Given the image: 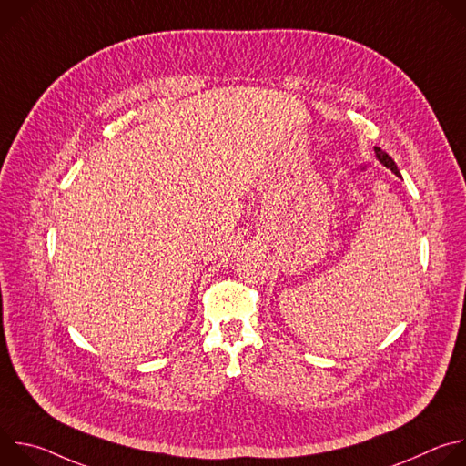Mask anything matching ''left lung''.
Instances as JSON below:
<instances>
[{"label":"left lung","mask_w":466,"mask_h":466,"mask_svg":"<svg viewBox=\"0 0 466 466\" xmlns=\"http://www.w3.org/2000/svg\"><path fill=\"white\" fill-rule=\"evenodd\" d=\"M374 153H376V158H378L387 169H390L396 177H402V175H400V169H398V166L394 164V160H392L385 151H381L380 147H374Z\"/></svg>","instance_id":"obj_1"}]
</instances>
